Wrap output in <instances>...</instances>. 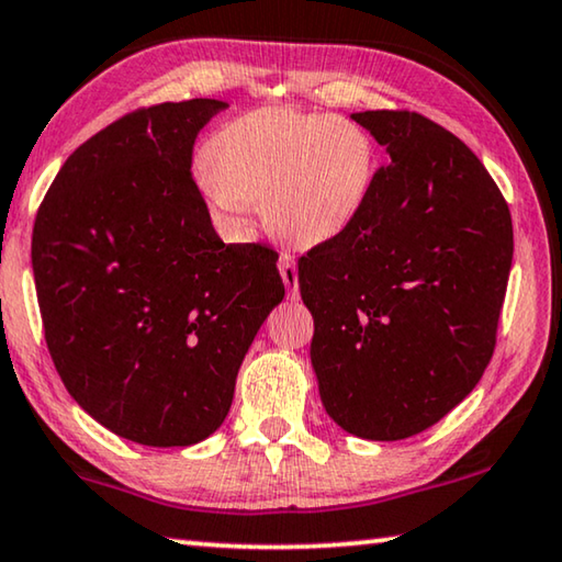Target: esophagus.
<instances>
[{"instance_id":"obj_1","label":"esophagus","mask_w":562,"mask_h":562,"mask_svg":"<svg viewBox=\"0 0 562 562\" xmlns=\"http://www.w3.org/2000/svg\"><path fill=\"white\" fill-rule=\"evenodd\" d=\"M279 271H281L283 283H286V289H289V296L296 299V293H299V269H296V261H293L291 254H281Z\"/></svg>"}]
</instances>
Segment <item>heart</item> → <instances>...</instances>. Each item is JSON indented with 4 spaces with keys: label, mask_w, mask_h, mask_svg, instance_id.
<instances>
[{
    "label": "heart",
    "mask_w": 562,
    "mask_h": 562,
    "mask_svg": "<svg viewBox=\"0 0 562 562\" xmlns=\"http://www.w3.org/2000/svg\"><path fill=\"white\" fill-rule=\"evenodd\" d=\"M375 151L361 126L289 106L254 109L214 134L194 179L216 221L241 228L263 199L266 226L316 246L353 224L373 183Z\"/></svg>",
    "instance_id": "heart-1"
}]
</instances>
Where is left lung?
<instances>
[{"label":"left lung","instance_id":"obj_1","mask_svg":"<svg viewBox=\"0 0 562 562\" xmlns=\"http://www.w3.org/2000/svg\"><path fill=\"white\" fill-rule=\"evenodd\" d=\"M389 151L351 226L299 259L318 391L368 440L453 411L488 368L513 263L501 189L468 146L416 112H361Z\"/></svg>","mask_w":562,"mask_h":562}]
</instances>
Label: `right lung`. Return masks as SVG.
<instances>
[{"instance_id": "1", "label": "right lung", "mask_w": 562, "mask_h": 562, "mask_svg": "<svg viewBox=\"0 0 562 562\" xmlns=\"http://www.w3.org/2000/svg\"><path fill=\"white\" fill-rule=\"evenodd\" d=\"M218 99L142 106L74 151L44 196L32 269L61 383L101 426L154 448L224 423L279 254L224 244L191 173Z\"/></svg>"}]
</instances>
